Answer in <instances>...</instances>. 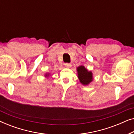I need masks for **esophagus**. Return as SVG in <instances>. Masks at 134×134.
I'll return each mask as SVG.
<instances>
[{
	"label": "esophagus",
	"mask_w": 134,
	"mask_h": 134,
	"mask_svg": "<svg viewBox=\"0 0 134 134\" xmlns=\"http://www.w3.org/2000/svg\"><path fill=\"white\" fill-rule=\"evenodd\" d=\"M65 65L66 67L68 68H71V66H72V65H71V63H65Z\"/></svg>",
	"instance_id": "1"
}]
</instances>
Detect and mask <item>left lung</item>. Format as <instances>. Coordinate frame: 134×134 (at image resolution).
<instances>
[{"mask_svg": "<svg viewBox=\"0 0 134 134\" xmlns=\"http://www.w3.org/2000/svg\"><path fill=\"white\" fill-rule=\"evenodd\" d=\"M77 77L79 81L83 85H88L93 81V76L91 71H88L84 66H80L77 68Z\"/></svg>", "mask_w": 134, "mask_h": 134, "instance_id": "obj_1", "label": "left lung"}]
</instances>
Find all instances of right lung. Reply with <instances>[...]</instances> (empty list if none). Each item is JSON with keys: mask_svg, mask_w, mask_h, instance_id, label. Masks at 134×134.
Masks as SVG:
<instances>
[{"mask_svg": "<svg viewBox=\"0 0 134 134\" xmlns=\"http://www.w3.org/2000/svg\"><path fill=\"white\" fill-rule=\"evenodd\" d=\"M44 76H45V77H48L51 76V73H49V72L46 73V74H45Z\"/></svg>", "mask_w": 134, "mask_h": 134, "instance_id": "add662e5", "label": "right lung"}]
</instances>
